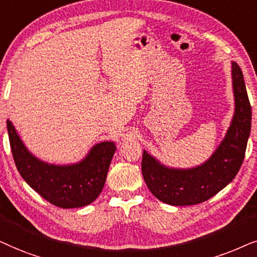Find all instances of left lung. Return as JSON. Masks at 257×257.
I'll use <instances>...</instances> for the list:
<instances>
[{
  "label": "left lung",
  "instance_id": "8db88e82",
  "mask_svg": "<svg viewBox=\"0 0 257 257\" xmlns=\"http://www.w3.org/2000/svg\"><path fill=\"white\" fill-rule=\"evenodd\" d=\"M235 112L221 145L209 159L188 169L169 168L143 150L142 175L149 190L172 206H193L209 200L234 180L243 162L251 128V107L243 74L231 62Z\"/></svg>",
  "mask_w": 257,
  "mask_h": 257
}]
</instances>
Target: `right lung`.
Here are the masks:
<instances>
[{
    "mask_svg": "<svg viewBox=\"0 0 257 257\" xmlns=\"http://www.w3.org/2000/svg\"><path fill=\"white\" fill-rule=\"evenodd\" d=\"M7 129L20 175L48 202L66 209L80 208L94 202L101 194L116 150L115 142L97 143L78 163L56 166L34 156L9 119Z\"/></svg>",
    "mask_w": 257,
    "mask_h": 257,
    "instance_id": "1",
    "label": "right lung"
}]
</instances>
